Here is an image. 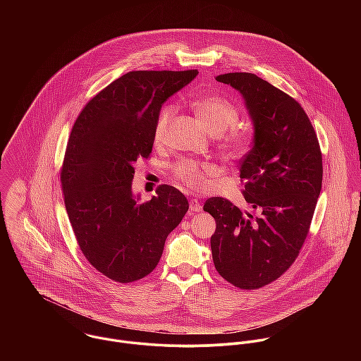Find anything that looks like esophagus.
<instances>
[{
	"label": "esophagus",
	"mask_w": 361,
	"mask_h": 361,
	"mask_svg": "<svg viewBox=\"0 0 361 361\" xmlns=\"http://www.w3.org/2000/svg\"><path fill=\"white\" fill-rule=\"evenodd\" d=\"M189 204H190V209L192 211H195V212H199V211H202V203L197 200V199H192L190 202H189Z\"/></svg>",
	"instance_id": "obj_1"
}]
</instances>
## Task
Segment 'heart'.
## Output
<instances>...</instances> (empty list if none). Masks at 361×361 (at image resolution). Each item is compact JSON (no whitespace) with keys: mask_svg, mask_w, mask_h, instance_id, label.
Listing matches in <instances>:
<instances>
[{"mask_svg":"<svg viewBox=\"0 0 361 361\" xmlns=\"http://www.w3.org/2000/svg\"><path fill=\"white\" fill-rule=\"evenodd\" d=\"M193 108L211 135H221V143L226 152L231 154L240 155L249 150L252 143V133L247 128L235 125L239 119V111L233 104L224 97L208 96L196 100L193 103ZM173 114L175 106L171 104L164 105L159 109L155 121V143H161L165 139L166 129ZM172 173L188 188L203 189L208 185V180L216 173V168L207 162L180 159L172 166Z\"/></svg>","mask_w":361,"mask_h":361,"instance_id":"1","label":"heart"}]
</instances>
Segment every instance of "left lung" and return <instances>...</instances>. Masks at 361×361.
Instances as JSON below:
<instances>
[{
	"label": "left lung",
	"instance_id": "obj_1",
	"mask_svg": "<svg viewBox=\"0 0 361 361\" xmlns=\"http://www.w3.org/2000/svg\"><path fill=\"white\" fill-rule=\"evenodd\" d=\"M245 99L255 125L253 147L240 161L245 200L257 216L224 197L204 203L216 228L211 252L218 274L239 289L278 279L309 235L322 183V154L303 106L255 73L216 76Z\"/></svg>",
	"mask_w": 361,
	"mask_h": 361
}]
</instances>
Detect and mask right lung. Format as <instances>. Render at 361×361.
<instances>
[{
	"instance_id": "1",
	"label": "right lung",
	"mask_w": 361,
	"mask_h": 361,
	"mask_svg": "<svg viewBox=\"0 0 361 361\" xmlns=\"http://www.w3.org/2000/svg\"><path fill=\"white\" fill-rule=\"evenodd\" d=\"M190 71H132L97 93L76 118L61 168L65 208L78 245L106 278L147 276L166 236L189 209L173 186L137 203L135 164L149 158L161 105L197 76Z\"/></svg>"
}]
</instances>
